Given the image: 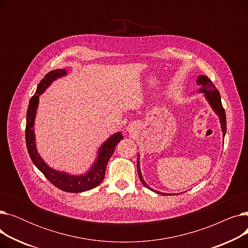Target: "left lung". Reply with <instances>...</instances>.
I'll use <instances>...</instances> for the list:
<instances>
[{
    "instance_id": "8db88e82",
    "label": "left lung",
    "mask_w": 248,
    "mask_h": 248,
    "mask_svg": "<svg viewBox=\"0 0 248 248\" xmlns=\"http://www.w3.org/2000/svg\"><path fill=\"white\" fill-rule=\"evenodd\" d=\"M197 84L200 85V88L198 90V93H204V96L206 98V100L209 102L210 107L212 108V109L214 110V112L219 116V121H220V124H221V129H222V134L223 137L225 136L226 133V114H225V110L222 107V102H221V97H220V93L219 91L217 90V88L215 87V85L212 83V81L205 75H199L197 78ZM138 173H139V178L140 180V182L142 183V185L146 186L147 188H149L150 190L155 192L157 194H161V195H168L167 193H162L160 191H155L154 189H152L150 186L147 185V183L145 182L144 178L141 176L140 173V158L138 157ZM171 195V194H169Z\"/></svg>"
}]
</instances>
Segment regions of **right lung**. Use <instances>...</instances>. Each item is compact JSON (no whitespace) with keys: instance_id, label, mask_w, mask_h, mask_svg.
<instances>
[{"instance_id":"add662e5","label":"right lung","mask_w":248,"mask_h":248,"mask_svg":"<svg viewBox=\"0 0 248 248\" xmlns=\"http://www.w3.org/2000/svg\"><path fill=\"white\" fill-rule=\"evenodd\" d=\"M67 74V69H55L45 75V77L38 84L35 94L31 97L26 117V145H27L28 153L33 164L40 170L43 175L58 189L69 193H81L97 187L104 179L108 162L112 155L116 145L124 139L122 133L117 132L110 136L106 141L102 142L97 152V157L94 163L91 165L89 170L82 175H71L66 172L54 170L49 167L45 161L38 154L36 148V140L34 132L35 117L39 104V96H40L46 88L57 78Z\"/></svg>"}]
</instances>
